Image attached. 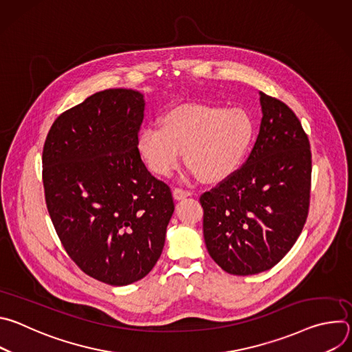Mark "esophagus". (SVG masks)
Wrapping results in <instances>:
<instances>
[{"label":"esophagus","instance_id":"1","mask_svg":"<svg viewBox=\"0 0 352 352\" xmlns=\"http://www.w3.org/2000/svg\"><path fill=\"white\" fill-rule=\"evenodd\" d=\"M190 195H192V192L185 190V189H181V188H175V189L173 190V196H174L175 200H182L184 197H188V196H190Z\"/></svg>","mask_w":352,"mask_h":352}]
</instances>
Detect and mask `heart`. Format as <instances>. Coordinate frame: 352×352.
<instances>
[{
	"label": "heart",
	"mask_w": 352,
	"mask_h": 352,
	"mask_svg": "<svg viewBox=\"0 0 352 352\" xmlns=\"http://www.w3.org/2000/svg\"><path fill=\"white\" fill-rule=\"evenodd\" d=\"M160 126L140 129L136 147L147 168L168 177L185 163L205 182H219L232 175L246 157L256 133L255 120L242 107L186 103L166 111Z\"/></svg>",
	"instance_id": "heart-1"
}]
</instances>
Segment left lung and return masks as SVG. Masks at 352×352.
<instances>
[{
    "label": "left lung",
    "mask_w": 352,
    "mask_h": 352,
    "mask_svg": "<svg viewBox=\"0 0 352 352\" xmlns=\"http://www.w3.org/2000/svg\"><path fill=\"white\" fill-rule=\"evenodd\" d=\"M262 121L246 163L200 196L212 259L235 276L277 265L302 232L311 193V146L294 111L262 91Z\"/></svg>",
    "instance_id": "obj_1"
}]
</instances>
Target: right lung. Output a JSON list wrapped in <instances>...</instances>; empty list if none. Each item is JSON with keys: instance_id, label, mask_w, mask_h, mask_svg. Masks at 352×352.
I'll return each instance as SVG.
<instances>
[{"instance_id": "add662e5", "label": "right lung", "mask_w": 352, "mask_h": 352, "mask_svg": "<svg viewBox=\"0 0 352 352\" xmlns=\"http://www.w3.org/2000/svg\"><path fill=\"white\" fill-rule=\"evenodd\" d=\"M143 94L107 89L63 113L43 148L47 209L69 258L110 285L143 278L157 263L174 213L170 188L138 152Z\"/></svg>"}]
</instances>
